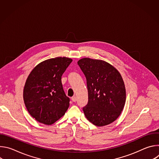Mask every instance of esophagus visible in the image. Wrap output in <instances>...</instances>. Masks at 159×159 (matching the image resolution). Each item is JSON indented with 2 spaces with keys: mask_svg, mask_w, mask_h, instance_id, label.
Instances as JSON below:
<instances>
[{
  "mask_svg": "<svg viewBox=\"0 0 159 159\" xmlns=\"http://www.w3.org/2000/svg\"><path fill=\"white\" fill-rule=\"evenodd\" d=\"M72 101L73 102L77 101V97H76L75 96H74L72 98Z\"/></svg>",
  "mask_w": 159,
  "mask_h": 159,
  "instance_id": "esophagus-1",
  "label": "esophagus"
}]
</instances>
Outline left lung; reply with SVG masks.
<instances>
[{"instance_id":"8db88e82","label":"left lung","mask_w":159,"mask_h":159,"mask_svg":"<svg viewBox=\"0 0 159 159\" xmlns=\"http://www.w3.org/2000/svg\"><path fill=\"white\" fill-rule=\"evenodd\" d=\"M77 63L87 80L88 103L83 107L86 118L98 126L114 122L126 102V89L120 73L101 60L84 58Z\"/></svg>"}]
</instances>
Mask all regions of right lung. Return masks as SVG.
Returning <instances> with one entry per match:
<instances>
[{
	"mask_svg": "<svg viewBox=\"0 0 159 159\" xmlns=\"http://www.w3.org/2000/svg\"><path fill=\"white\" fill-rule=\"evenodd\" d=\"M72 61L66 57L48 59L38 64L28 75L24 102L30 115L38 122L52 125L69 108L70 99L65 94L61 79Z\"/></svg>",
	"mask_w": 159,
	"mask_h": 159,
	"instance_id": "1",
	"label": "right lung"
}]
</instances>
